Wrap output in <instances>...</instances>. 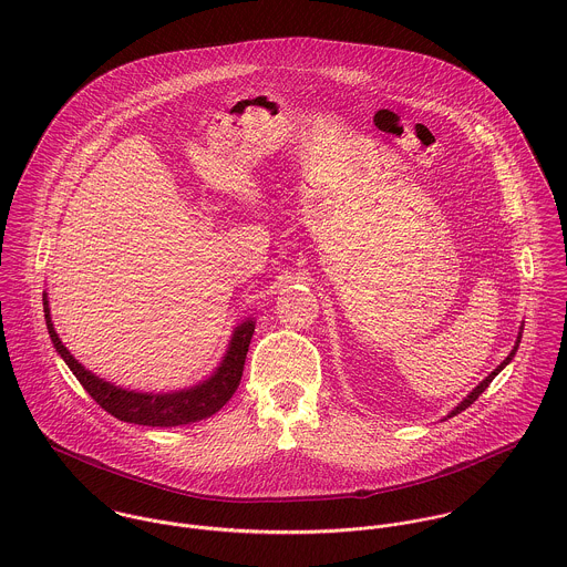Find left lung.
Returning a JSON list of instances; mask_svg holds the SVG:
<instances>
[{
	"instance_id": "left-lung-1",
	"label": "left lung",
	"mask_w": 567,
	"mask_h": 567,
	"mask_svg": "<svg viewBox=\"0 0 567 567\" xmlns=\"http://www.w3.org/2000/svg\"><path fill=\"white\" fill-rule=\"evenodd\" d=\"M522 329H524V324H522V327H519V333H517V340H515V347H513V349H511V353H508V355H506V360H502V362H499V367H497V369H493V371H491V373H488V375H486L485 380H483V382H481V384H478V386H476V389H474V391H472V393H470V395H467V398H465V400H463V402H461V404L456 405V408H454V410H452V412H447V416H445V419H452V416H454V414H458V412H463V410H465V408H470V405L474 404V402H476V400H478V398H481V395H483V393H485L486 386H488V384H491V382H493V378H495V375H497V373H499V371H502V369H504V367H506V364H508V362H511V360H513V355H515V351H517V347H519V342H522ZM445 419H443V421H445Z\"/></svg>"
}]
</instances>
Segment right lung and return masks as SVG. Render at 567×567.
Here are the masks:
<instances>
[{
	"instance_id": "add662e5",
	"label": "right lung",
	"mask_w": 567,
	"mask_h": 567,
	"mask_svg": "<svg viewBox=\"0 0 567 567\" xmlns=\"http://www.w3.org/2000/svg\"><path fill=\"white\" fill-rule=\"evenodd\" d=\"M43 312H45V323H48L50 338L54 342V349L65 360L70 371L76 375L82 389L115 419L126 423H137V425H153V427H174V425L196 423L200 419L216 414L223 405L227 404L240 386L246 351L255 331L252 319H246L234 329L227 353L223 355L220 364L207 380L189 389L169 391V393H140V391L115 386L82 367L54 329L52 315H50V301L45 292H43Z\"/></svg>"
}]
</instances>
